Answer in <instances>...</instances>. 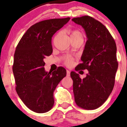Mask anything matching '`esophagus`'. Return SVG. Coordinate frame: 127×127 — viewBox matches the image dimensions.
Returning <instances> with one entry per match:
<instances>
[{
    "instance_id": "1",
    "label": "esophagus",
    "mask_w": 127,
    "mask_h": 127,
    "mask_svg": "<svg viewBox=\"0 0 127 127\" xmlns=\"http://www.w3.org/2000/svg\"><path fill=\"white\" fill-rule=\"evenodd\" d=\"M67 76H70V72L69 70H67Z\"/></svg>"
}]
</instances>
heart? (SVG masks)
<instances>
[{"label": "heart", "instance_id": "heart-1", "mask_svg": "<svg viewBox=\"0 0 127 127\" xmlns=\"http://www.w3.org/2000/svg\"><path fill=\"white\" fill-rule=\"evenodd\" d=\"M70 37H73V36H82V34L78 30H72L70 32ZM65 64L67 65H70L72 64V59L71 58H66L65 59Z\"/></svg>", "mask_w": 127, "mask_h": 127}]
</instances>
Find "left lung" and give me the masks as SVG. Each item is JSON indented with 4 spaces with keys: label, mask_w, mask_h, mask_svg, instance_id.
<instances>
[{
    "label": "left lung",
    "mask_w": 127,
    "mask_h": 127,
    "mask_svg": "<svg viewBox=\"0 0 127 127\" xmlns=\"http://www.w3.org/2000/svg\"><path fill=\"white\" fill-rule=\"evenodd\" d=\"M72 20L84 29L87 37L81 57L82 63L76 70H88L83 79L76 72L70 73L75 101L81 108L94 110L106 101L114 87L118 67L116 43L105 26L90 16Z\"/></svg>",
    "instance_id": "obj_1"
}]
</instances>
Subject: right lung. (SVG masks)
Instances as JSON below:
<instances>
[{"instance_id": "right-lung-1", "label": "right lung", "mask_w": 127, "mask_h": 127, "mask_svg": "<svg viewBox=\"0 0 127 127\" xmlns=\"http://www.w3.org/2000/svg\"><path fill=\"white\" fill-rule=\"evenodd\" d=\"M70 19H50L36 23L24 33L16 48L12 67L16 91L25 105L36 113L51 109L54 91L66 76L63 67L52 73L46 72L44 59L52 52V36Z\"/></svg>"}]
</instances>
